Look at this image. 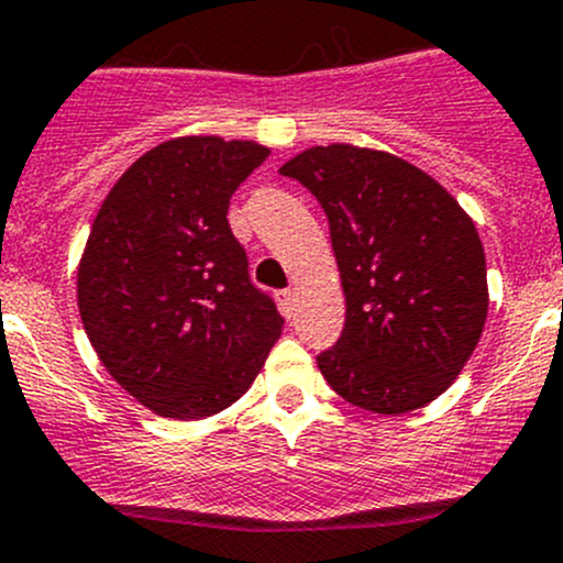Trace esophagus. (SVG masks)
Returning <instances> with one entry per match:
<instances>
[{
  "instance_id": "obj_1",
  "label": "esophagus",
  "mask_w": 563,
  "mask_h": 563,
  "mask_svg": "<svg viewBox=\"0 0 563 563\" xmlns=\"http://www.w3.org/2000/svg\"><path fill=\"white\" fill-rule=\"evenodd\" d=\"M277 301H280L283 316H291L294 312V288H283V291H277Z\"/></svg>"
}]
</instances>
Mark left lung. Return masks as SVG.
<instances>
[{"mask_svg":"<svg viewBox=\"0 0 563 563\" xmlns=\"http://www.w3.org/2000/svg\"><path fill=\"white\" fill-rule=\"evenodd\" d=\"M329 218L345 327L318 369L342 399L380 416L442 394L488 312L475 223L426 173L383 151L310 147L280 167Z\"/></svg>","mask_w":563,"mask_h":563,"instance_id":"obj_1","label":"left lung"}]
</instances>
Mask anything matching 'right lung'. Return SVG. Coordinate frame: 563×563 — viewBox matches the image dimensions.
Here are the masks:
<instances>
[{"label": "right lung", "mask_w": 563, "mask_h": 563, "mask_svg": "<svg viewBox=\"0 0 563 563\" xmlns=\"http://www.w3.org/2000/svg\"><path fill=\"white\" fill-rule=\"evenodd\" d=\"M256 142L180 137L112 186L78 269L82 327L118 386L177 421L240 399L280 336L229 227V199L264 158Z\"/></svg>", "instance_id": "1"}]
</instances>
